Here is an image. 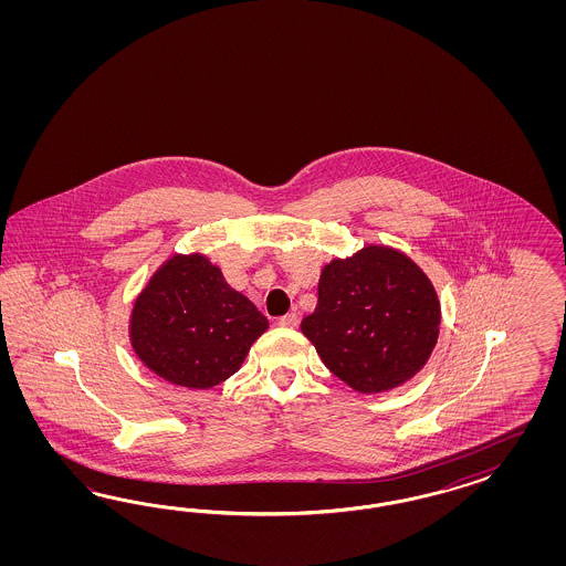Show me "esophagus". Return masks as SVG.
I'll return each instance as SVG.
<instances>
[{
	"instance_id": "34e87169",
	"label": "esophagus",
	"mask_w": 566,
	"mask_h": 566,
	"mask_svg": "<svg viewBox=\"0 0 566 566\" xmlns=\"http://www.w3.org/2000/svg\"><path fill=\"white\" fill-rule=\"evenodd\" d=\"M277 326L296 327L298 326V315L296 313H286L282 317H277Z\"/></svg>"
}]
</instances>
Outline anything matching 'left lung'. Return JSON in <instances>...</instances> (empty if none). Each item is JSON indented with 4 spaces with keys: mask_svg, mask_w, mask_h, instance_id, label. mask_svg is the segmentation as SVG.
<instances>
[{
    "mask_svg": "<svg viewBox=\"0 0 566 566\" xmlns=\"http://www.w3.org/2000/svg\"><path fill=\"white\" fill-rule=\"evenodd\" d=\"M327 369L363 395L411 379L438 343L440 301L405 253L365 247L319 275L317 307L301 324Z\"/></svg>",
    "mask_w": 566,
    "mask_h": 566,
    "instance_id": "8db88e82",
    "label": "left lung"
}]
</instances>
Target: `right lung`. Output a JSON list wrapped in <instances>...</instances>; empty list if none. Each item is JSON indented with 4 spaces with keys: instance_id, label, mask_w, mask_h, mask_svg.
Returning a JSON list of instances; mask_svg holds the SVG:
<instances>
[{
    "instance_id": "obj_1",
    "label": "right lung",
    "mask_w": 566,
    "mask_h": 566,
    "mask_svg": "<svg viewBox=\"0 0 566 566\" xmlns=\"http://www.w3.org/2000/svg\"><path fill=\"white\" fill-rule=\"evenodd\" d=\"M268 319L203 255L168 259L130 315V343L151 371L207 390L234 376Z\"/></svg>"
}]
</instances>
